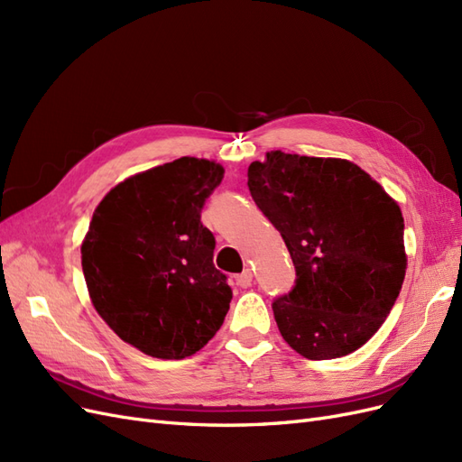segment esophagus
<instances>
[{
    "mask_svg": "<svg viewBox=\"0 0 462 462\" xmlns=\"http://www.w3.org/2000/svg\"><path fill=\"white\" fill-rule=\"evenodd\" d=\"M235 282H236V285L243 287V289L250 287V283H253V272H250V270H245L243 273H239V275L235 277Z\"/></svg>",
    "mask_w": 462,
    "mask_h": 462,
    "instance_id": "1",
    "label": "esophagus"
}]
</instances>
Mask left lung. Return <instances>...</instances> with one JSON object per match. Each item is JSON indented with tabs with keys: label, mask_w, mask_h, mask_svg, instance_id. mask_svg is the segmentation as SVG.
I'll list each match as a JSON object with an SVG mask.
<instances>
[{
	"label": "left lung",
	"mask_w": 462,
	"mask_h": 462,
	"mask_svg": "<svg viewBox=\"0 0 462 462\" xmlns=\"http://www.w3.org/2000/svg\"><path fill=\"white\" fill-rule=\"evenodd\" d=\"M248 189L297 270L295 287L272 304L283 339L309 360L355 353L404 282L399 204L353 162L282 150L248 165Z\"/></svg>",
	"instance_id": "8db88e82"
}]
</instances>
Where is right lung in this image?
<instances>
[{
	"mask_svg": "<svg viewBox=\"0 0 462 462\" xmlns=\"http://www.w3.org/2000/svg\"><path fill=\"white\" fill-rule=\"evenodd\" d=\"M223 173L214 160L185 156L121 180L94 209L80 246L90 300L148 356L187 358L226 319L233 291L200 221Z\"/></svg>",
	"mask_w": 462,
	"mask_h": 462,
	"instance_id": "add662e5",
	"label": "right lung"
}]
</instances>
